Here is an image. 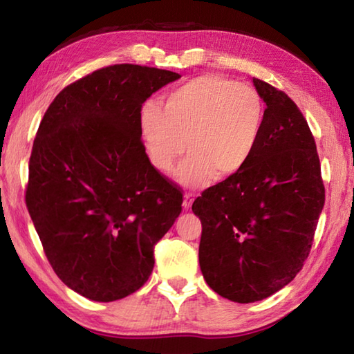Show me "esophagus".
<instances>
[{"label": "esophagus", "mask_w": 354, "mask_h": 354, "mask_svg": "<svg viewBox=\"0 0 354 354\" xmlns=\"http://www.w3.org/2000/svg\"><path fill=\"white\" fill-rule=\"evenodd\" d=\"M194 198H195V195L190 194V192H187V194H184V203H183L184 209H190L192 203H194Z\"/></svg>", "instance_id": "1"}]
</instances>
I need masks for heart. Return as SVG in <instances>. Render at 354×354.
<instances>
[{"mask_svg":"<svg viewBox=\"0 0 354 354\" xmlns=\"http://www.w3.org/2000/svg\"><path fill=\"white\" fill-rule=\"evenodd\" d=\"M263 118L262 98L253 87L203 75L171 91L162 107L143 104L140 131L149 162L162 173L173 170L187 142L190 154L176 170V179L196 187L214 175L236 176L248 165L259 145Z\"/></svg>","mask_w":354,"mask_h":354,"instance_id":"obj_1","label":"heart"}]
</instances>
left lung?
Here are the masks:
<instances>
[{
  "instance_id": "1",
  "label": "left lung",
  "mask_w": 354,
  "mask_h": 354,
  "mask_svg": "<svg viewBox=\"0 0 354 354\" xmlns=\"http://www.w3.org/2000/svg\"><path fill=\"white\" fill-rule=\"evenodd\" d=\"M266 107L259 145L236 176L192 205L201 220L200 267L214 292L254 303L301 270L325 205L314 136L283 91L253 80Z\"/></svg>"
}]
</instances>
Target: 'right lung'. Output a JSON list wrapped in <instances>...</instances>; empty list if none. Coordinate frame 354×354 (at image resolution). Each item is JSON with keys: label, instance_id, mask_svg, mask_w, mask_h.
Segmentation results:
<instances>
[{"label": "right lung", "instance_id": "obj_1", "mask_svg": "<svg viewBox=\"0 0 354 354\" xmlns=\"http://www.w3.org/2000/svg\"><path fill=\"white\" fill-rule=\"evenodd\" d=\"M181 77L134 64L95 70L48 107L35 134L26 207L53 270L93 301L147 283L154 247L183 211V192L142 142L147 98Z\"/></svg>", "mask_w": 354, "mask_h": 354}]
</instances>
